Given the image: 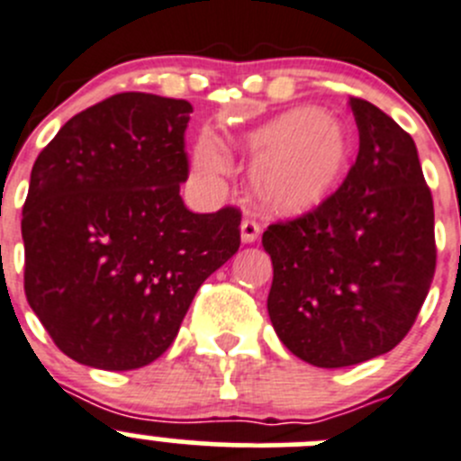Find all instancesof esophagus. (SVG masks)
<instances>
[{
  "label": "esophagus",
  "mask_w": 461,
  "mask_h": 461,
  "mask_svg": "<svg viewBox=\"0 0 461 461\" xmlns=\"http://www.w3.org/2000/svg\"><path fill=\"white\" fill-rule=\"evenodd\" d=\"M258 237H259L258 221H255L253 217H244V221H241V241H244V244H253Z\"/></svg>",
  "instance_id": "1"
}]
</instances>
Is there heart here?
<instances>
[{
	"label": "heart",
	"instance_id": "b5f03b06",
	"mask_svg": "<svg viewBox=\"0 0 461 461\" xmlns=\"http://www.w3.org/2000/svg\"><path fill=\"white\" fill-rule=\"evenodd\" d=\"M232 145L255 154L250 188L255 197L280 215H300L321 206L343 179L349 140L343 127L313 107L291 109L241 131ZM194 163L203 175L226 170V154L212 139H202Z\"/></svg>",
	"mask_w": 461,
	"mask_h": 461
}]
</instances>
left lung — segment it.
<instances>
[{
	"label": "left lung",
	"instance_id": "8db88e82",
	"mask_svg": "<svg viewBox=\"0 0 461 461\" xmlns=\"http://www.w3.org/2000/svg\"><path fill=\"white\" fill-rule=\"evenodd\" d=\"M358 154L321 206L262 235L273 262L268 316L285 348L316 367L394 349L414 325L437 264L435 208L412 136L349 98Z\"/></svg>",
	"mask_w": 461,
	"mask_h": 461
}]
</instances>
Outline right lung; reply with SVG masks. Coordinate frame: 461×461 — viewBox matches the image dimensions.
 I'll return each instance as SVG.
<instances>
[{
	"label": "right lung",
	"mask_w": 461,
	"mask_h": 461,
	"mask_svg": "<svg viewBox=\"0 0 461 461\" xmlns=\"http://www.w3.org/2000/svg\"><path fill=\"white\" fill-rule=\"evenodd\" d=\"M188 100L125 91L76 113L40 152L22 212L24 291L67 357L157 361L194 294L240 249L241 212H190Z\"/></svg>",
	"instance_id": "obj_1"
}]
</instances>
